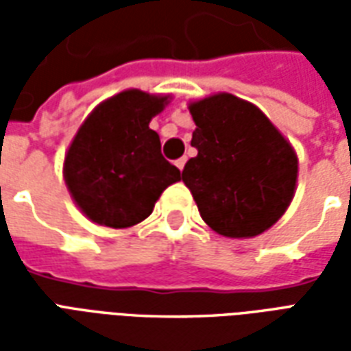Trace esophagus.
I'll return each mask as SVG.
<instances>
[{
  "instance_id": "1",
  "label": "esophagus",
  "mask_w": 351,
  "mask_h": 351,
  "mask_svg": "<svg viewBox=\"0 0 351 351\" xmlns=\"http://www.w3.org/2000/svg\"><path fill=\"white\" fill-rule=\"evenodd\" d=\"M175 165H176V167H178V169H180V171H182L184 165H186V158H180V160H176V161H175Z\"/></svg>"
}]
</instances>
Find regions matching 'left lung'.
<instances>
[{"instance_id": "left-lung-1", "label": "left lung", "mask_w": 351, "mask_h": 351, "mask_svg": "<svg viewBox=\"0 0 351 351\" xmlns=\"http://www.w3.org/2000/svg\"><path fill=\"white\" fill-rule=\"evenodd\" d=\"M197 156L182 171L199 214L216 233L250 239L291 203L297 154L256 105L231 93L190 103Z\"/></svg>"}]
</instances>
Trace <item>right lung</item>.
<instances>
[{
	"label": "right lung",
	"instance_id": "1",
	"mask_svg": "<svg viewBox=\"0 0 351 351\" xmlns=\"http://www.w3.org/2000/svg\"><path fill=\"white\" fill-rule=\"evenodd\" d=\"M167 95L125 90L93 108L65 154L64 178L73 201L99 226L123 229L148 218L180 171L161 156L148 128Z\"/></svg>",
	"mask_w": 351,
	"mask_h": 351
}]
</instances>
